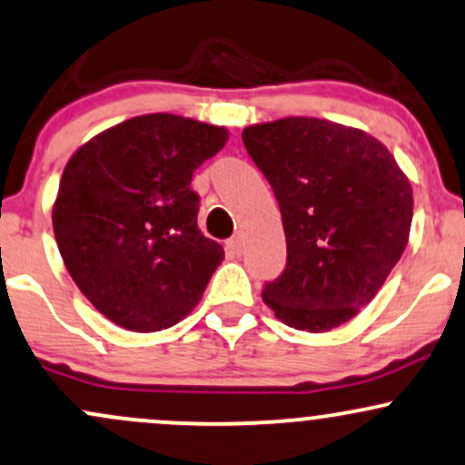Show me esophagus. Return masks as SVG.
Here are the masks:
<instances>
[{
	"instance_id": "34e87169",
	"label": "esophagus",
	"mask_w": 465,
	"mask_h": 465,
	"mask_svg": "<svg viewBox=\"0 0 465 465\" xmlns=\"http://www.w3.org/2000/svg\"><path fill=\"white\" fill-rule=\"evenodd\" d=\"M227 252L233 253V256H241L242 253V238L241 233H236V236H232L227 241Z\"/></svg>"
}]
</instances>
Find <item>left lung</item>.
<instances>
[{
    "label": "left lung",
    "instance_id": "obj_1",
    "mask_svg": "<svg viewBox=\"0 0 465 465\" xmlns=\"http://www.w3.org/2000/svg\"><path fill=\"white\" fill-rule=\"evenodd\" d=\"M242 143L275 193L287 264L262 300L284 324L322 333L375 298L404 253L412 190L366 132L311 116L244 127Z\"/></svg>",
    "mask_w": 465,
    "mask_h": 465
}]
</instances>
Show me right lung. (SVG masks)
Returning <instances> with one entry per match:
<instances>
[{
    "label": "right lung",
    "mask_w": 465,
    "mask_h": 465,
    "mask_svg": "<svg viewBox=\"0 0 465 465\" xmlns=\"http://www.w3.org/2000/svg\"><path fill=\"white\" fill-rule=\"evenodd\" d=\"M224 127L145 114L85 143L53 209L61 258L81 293L124 329L174 326L224 258L198 229L193 170L223 150Z\"/></svg>",
    "instance_id": "1"
}]
</instances>
